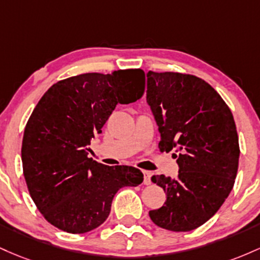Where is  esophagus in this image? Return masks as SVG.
Here are the masks:
<instances>
[{
	"mask_svg": "<svg viewBox=\"0 0 260 260\" xmlns=\"http://www.w3.org/2000/svg\"><path fill=\"white\" fill-rule=\"evenodd\" d=\"M151 177H152L151 172L144 171V183H145L146 185H150L151 184Z\"/></svg>",
	"mask_w": 260,
	"mask_h": 260,
	"instance_id": "34e87169",
	"label": "esophagus"
}]
</instances>
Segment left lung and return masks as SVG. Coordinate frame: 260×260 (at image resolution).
<instances>
[{"mask_svg": "<svg viewBox=\"0 0 260 260\" xmlns=\"http://www.w3.org/2000/svg\"><path fill=\"white\" fill-rule=\"evenodd\" d=\"M146 101L161 134L159 150H174L178 178L153 176L167 200L148 212L157 226L174 232L198 229L231 193L240 145L233 115L221 95L193 75L147 72Z\"/></svg>", "mask_w": 260, "mask_h": 260, "instance_id": "1", "label": "left lung"}]
</instances>
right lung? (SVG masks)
I'll use <instances>...</instances> for the list:
<instances>
[{
    "mask_svg": "<svg viewBox=\"0 0 260 260\" xmlns=\"http://www.w3.org/2000/svg\"><path fill=\"white\" fill-rule=\"evenodd\" d=\"M144 89L140 69L93 72L59 81L38 102L23 136V173L34 204L52 226L92 231L109 216L119 189L144 182L138 168L109 167L88 157V145L116 104L136 102Z\"/></svg>",
    "mask_w": 260,
    "mask_h": 260,
    "instance_id": "right-lung-1",
    "label": "right lung"
}]
</instances>
